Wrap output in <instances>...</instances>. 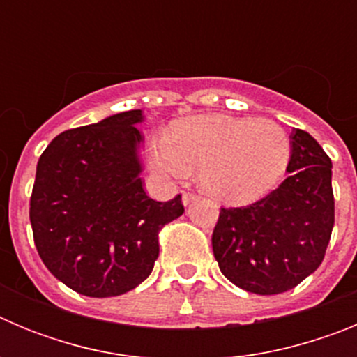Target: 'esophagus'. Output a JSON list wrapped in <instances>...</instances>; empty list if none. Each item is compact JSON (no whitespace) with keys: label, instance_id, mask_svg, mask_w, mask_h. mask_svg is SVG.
<instances>
[{"label":"esophagus","instance_id":"obj_1","mask_svg":"<svg viewBox=\"0 0 357 357\" xmlns=\"http://www.w3.org/2000/svg\"><path fill=\"white\" fill-rule=\"evenodd\" d=\"M197 198H198V195L191 193V191H184V193H182V202H184V206H188V204L195 202Z\"/></svg>","mask_w":357,"mask_h":357}]
</instances>
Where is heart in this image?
<instances>
[{"mask_svg": "<svg viewBox=\"0 0 357 357\" xmlns=\"http://www.w3.org/2000/svg\"><path fill=\"white\" fill-rule=\"evenodd\" d=\"M291 157L284 128L270 119L197 116L175 123L151 144L160 173L184 176L200 168L202 185L227 202H245L272 189Z\"/></svg>", "mask_w": 357, "mask_h": 357, "instance_id": "b5f03b06", "label": "heart"}]
</instances>
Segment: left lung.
Wrapping results in <instances>:
<instances>
[{
    "instance_id": "obj_1",
    "label": "left lung",
    "mask_w": 357,
    "mask_h": 357,
    "mask_svg": "<svg viewBox=\"0 0 357 357\" xmlns=\"http://www.w3.org/2000/svg\"><path fill=\"white\" fill-rule=\"evenodd\" d=\"M329 155L307 134H291L289 176L243 207H222L213 252L223 275L257 295L298 286L326 257L334 227Z\"/></svg>"
}]
</instances>
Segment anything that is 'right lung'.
I'll return each instance as SVG.
<instances>
[{"label":"right lung","mask_w":357,"mask_h":357,"mask_svg":"<svg viewBox=\"0 0 357 357\" xmlns=\"http://www.w3.org/2000/svg\"><path fill=\"white\" fill-rule=\"evenodd\" d=\"M141 110L59 134L37 162L30 223L40 259L85 296L139 286L159 257V232L184 213L182 197L151 200L137 146Z\"/></svg>","instance_id":"obj_1"}]
</instances>
